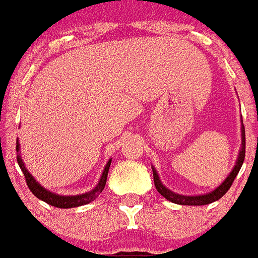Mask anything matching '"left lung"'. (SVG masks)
<instances>
[{
	"label": "left lung",
	"instance_id": "1",
	"mask_svg": "<svg viewBox=\"0 0 258 258\" xmlns=\"http://www.w3.org/2000/svg\"><path fill=\"white\" fill-rule=\"evenodd\" d=\"M241 150H239V154H238L237 162H235V166L231 170V173L228 174L227 178L224 179L220 185H219L216 189H214L210 193H205V195H197V196H183L179 195V193H175V191L170 190L168 187H166L160 181V178L158 175V171L155 170V167L152 166V173H154V182L156 190L163 196L164 199H167L168 201H171L174 204L179 205H207L214 203V201H218L219 199H222L227 190L231 187L232 182L237 177V174L239 173L242 164H243V159H245V127H243V122L241 125Z\"/></svg>",
	"mask_w": 258,
	"mask_h": 258
}]
</instances>
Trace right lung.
Returning <instances> with one entry per match:
<instances>
[{"label": "right lung", "instance_id": "obj_1", "mask_svg": "<svg viewBox=\"0 0 258 258\" xmlns=\"http://www.w3.org/2000/svg\"><path fill=\"white\" fill-rule=\"evenodd\" d=\"M16 151H17V163L20 166L21 171L24 174V178H26L27 185L30 187V190L34 193L39 200L47 203V204L53 205V207H57V208H76V207H81V205L90 204L91 201H94L98 196L102 193V190L106 186V181H107V174H108V168H110V164H111V159H108L107 164L104 166V170L102 175L99 178V182L96 183V186L92 189V190L87 191V193H83V195H77V196H62V195H57V193H53V191L47 190L46 187H43L40 185L39 182L36 181L32 174L27 170L26 164L23 162L20 155V144H19V140H17L16 145Z\"/></svg>", "mask_w": 258, "mask_h": 258}]
</instances>
